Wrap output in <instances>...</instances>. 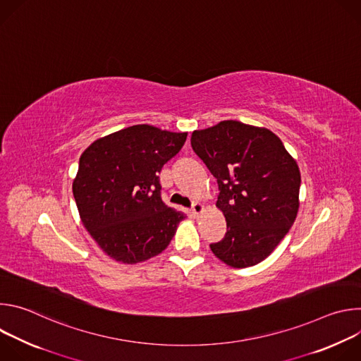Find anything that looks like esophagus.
I'll list each match as a JSON object with an SVG mask.
<instances>
[{
	"label": "esophagus",
	"instance_id": "34e87169",
	"mask_svg": "<svg viewBox=\"0 0 361 361\" xmlns=\"http://www.w3.org/2000/svg\"><path fill=\"white\" fill-rule=\"evenodd\" d=\"M202 210H204V205H202L201 202H194V204L191 205V214H192L194 217L198 216V214H201Z\"/></svg>",
	"mask_w": 361,
	"mask_h": 361
}]
</instances>
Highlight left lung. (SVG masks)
Wrapping results in <instances>:
<instances>
[{
  "label": "left lung",
  "instance_id": "obj_1",
  "mask_svg": "<svg viewBox=\"0 0 361 361\" xmlns=\"http://www.w3.org/2000/svg\"><path fill=\"white\" fill-rule=\"evenodd\" d=\"M191 147L217 178V207L227 221L212 251L234 269L259 264L297 217V163L274 133L234 120L194 131Z\"/></svg>",
  "mask_w": 361,
  "mask_h": 361
}]
</instances>
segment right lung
Returning a JSON list of instances; mask_svg holds the SVG:
<instances>
[{"instance_id": "right-lung-1", "label": "right lung", "mask_w": 361, "mask_h": 361, "mask_svg": "<svg viewBox=\"0 0 361 361\" xmlns=\"http://www.w3.org/2000/svg\"><path fill=\"white\" fill-rule=\"evenodd\" d=\"M187 133L138 124L95 140L80 157L73 194L81 221L116 262L135 264L167 248L184 213L161 198L160 171Z\"/></svg>"}]
</instances>
